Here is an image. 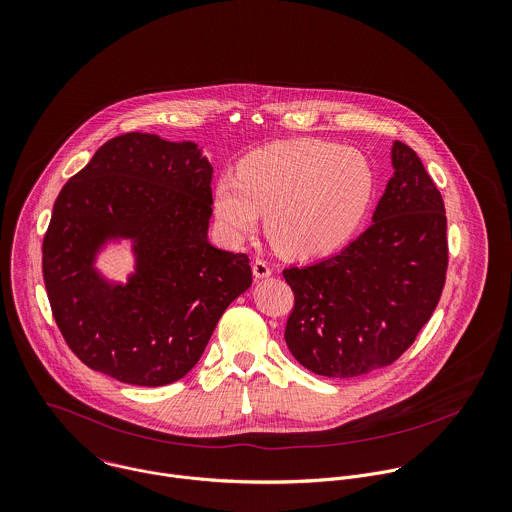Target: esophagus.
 <instances>
[{"instance_id": "1", "label": "esophagus", "mask_w": 512, "mask_h": 512, "mask_svg": "<svg viewBox=\"0 0 512 512\" xmlns=\"http://www.w3.org/2000/svg\"><path fill=\"white\" fill-rule=\"evenodd\" d=\"M271 273H273V269H271V265L267 261H263V259H255L253 261V275H255V279H267V277H271Z\"/></svg>"}]
</instances>
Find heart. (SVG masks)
Listing matches in <instances>:
<instances>
[{
  "instance_id": "obj_1",
  "label": "heart",
  "mask_w": 512,
  "mask_h": 512,
  "mask_svg": "<svg viewBox=\"0 0 512 512\" xmlns=\"http://www.w3.org/2000/svg\"><path fill=\"white\" fill-rule=\"evenodd\" d=\"M376 168L358 148L299 138L251 152L239 176L213 188L221 233L239 243L265 211V229L293 257H318L342 247L362 225L376 196Z\"/></svg>"
}]
</instances>
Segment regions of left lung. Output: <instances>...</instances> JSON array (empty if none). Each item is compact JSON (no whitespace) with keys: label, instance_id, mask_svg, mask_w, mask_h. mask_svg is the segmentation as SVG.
Returning <instances> with one entry per match:
<instances>
[{"label":"left lung","instance_id":"1","mask_svg":"<svg viewBox=\"0 0 512 512\" xmlns=\"http://www.w3.org/2000/svg\"><path fill=\"white\" fill-rule=\"evenodd\" d=\"M394 176L370 227L340 253L283 271L295 293L285 342L307 370L354 378L390 366L437 307L447 217L417 154L392 146Z\"/></svg>","mask_w":512,"mask_h":512}]
</instances>
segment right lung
<instances>
[{"instance_id":"obj_1","label":"right lung","mask_w":512,"mask_h":512,"mask_svg":"<svg viewBox=\"0 0 512 512\" xmlns=\"http://www.w3.org/2000/svg\"><path fill=\"white\" fill-rule=\"evenodd\" d=\"M211 174L196 142L128 132L63 186L43 277L61 334L91 370L146 388L184 378L225 308L251 287L249 257L207 239ZM122 240L133 269L118 282L98 259Z\"/></svg>"}]
</instances>
